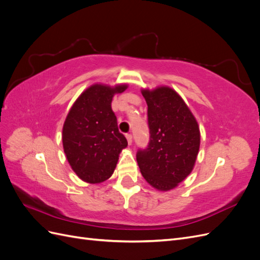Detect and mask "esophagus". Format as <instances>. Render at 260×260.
<instances>
[{"instance_id": "obj_1", "label": "esophagus", "mask_w": 260, "mask_h": 260, "mask_svg": "<svg viewBox=\"0 0 260 260\" xmlns=\"http://www.w3.org/2000/svg\"><path fill=\"white\" fill-rule=\"evenodd\" d=\"M125 138H127V140H128V143L131 144V143H132V136H131V133H125Z\"/></svg>"}]
</instances>
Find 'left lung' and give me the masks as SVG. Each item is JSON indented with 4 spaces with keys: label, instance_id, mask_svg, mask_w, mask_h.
<instances>
[{
    "label": "left lung",
    "instance_id": "obj_1",
    "mask_svg": "<svg viewBox=\"0 0 260 260\" xmlns=\"http://www.w3.org/2000/svg\"><path fill=\"white\" fill-rule=\"evenodd\" d=\"M149 142L139 148L141 174L157 190L176 187L191 174L200 149L198 121L178 93L168 86L143 90Z\"/></svg>",
    "mask_w": 260,
    "mask_h": 260
}]
</instances>
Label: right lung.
Instances as JSON below:
<instances>
[{
  "mask_svg": "<svg viewBox=\"0 0 260 260\" xmlns=\"http://www.w3.org/2000/svg\"><path fill=\"white\" fill-rule=\"evenodd\" d=\"M127 85L94 84L75 102L62 127V146L77 176L89 183L103 182L113 175L127 139L118 130L112 109L115 93Z\"/></svg>",
  "mask_w": 260,
  "mask_h": 260,
  "instance_id": "add662e5",
  "label": "right lung"
}]
</instances>
